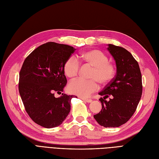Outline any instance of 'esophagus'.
<instances>
[{
	"label": "esophagus",
	"mask_w": 159,
	"mask_h": 159,
	"mask_svg": "<svg viewBox=\"0 0 159 159\" xmlns=\"http://www.w3.org/2000/svg\"><path fill=\"white\" fill-rule=\"evenodd\" d=\"M81 99H82L83 101H84V102H87V103H91V102H92V100L90 99H84V98H81Z\"/></svg>",
	"instance_id": "1"
}]
</instances>
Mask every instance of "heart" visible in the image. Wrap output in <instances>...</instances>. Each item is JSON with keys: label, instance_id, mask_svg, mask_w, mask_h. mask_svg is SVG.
I'll return each mask as SVG.
<instances>
[{"label": "heart", "instance_id": "1", "mask_svg": "<svg viewBox=\"0 0 159 159\" xmlns=\"http://www.w3.org/2000/svg\"><path fill=\"white\" fill-rule=\"evenodd\" d=\"M78 60L92 67L91 80L77 79L71 81L68 85L70 92L81 98H88L99 88L98 81L106 84L111 80L115 74L112 64L108 61L107 56L98 50H89L81 52L78 56ZM74 56H70L65 61L64 71L68 78H74L78 74L80 62Z\"/></svg>", "mask_w": 159, "mask_h": 159}]
</instances>
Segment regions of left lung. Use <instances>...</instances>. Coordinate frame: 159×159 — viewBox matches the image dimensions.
Segmentation results:
<instances>
[{"mask_svg": "<svg viewBox=\"0 0 159 159\" xmlns=\"http://www.w3.org/2000/svg\"><path fill=\"white\" fill-rule=\"evenodd\" d=\"M107 50L115 61L117 72L112 81L99 93L102 109L93 115L100 125L117 127L127 122L135 112L141 99L142 77L138 62L122 47L108 44ZM110 95L109 102L105 100Z\"/></svg>", "mask_w": 159, "mask_h": 159, "instance_id": "obj_1", "label": "left lung"}]
</instances>
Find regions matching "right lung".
<instances>
[{
	"label": "right lung",
	"instance_id": "right-lung-1",
	"mask_svg": "<svg viewBox=\"0 0 159 159\" xmlns=\"http://www.w3.org/2000/svg\"><path fill=\"white\" fill-rule=\"evenodd\" d=\"M75 49L47 42L38 47L25 59L19 74L18 89L26 111L39 125L54 128L60 125L71 109L74 95L61 93L67 84L64 65Z\"/></svg>",
	"mask_w": 159,
	"mask_h": 159
}]
</instances>
